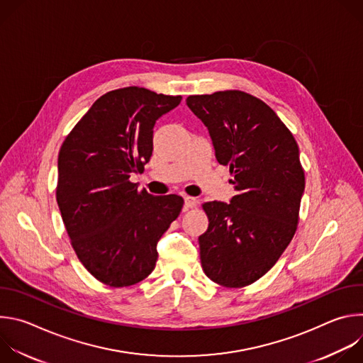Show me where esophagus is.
Returning <instances> with one entry per match:
<instances>
[{"instance_id": "1", "label": "esophagus", "mask_w": 363, "mask_h": 363, "mask_svg": "<svg viewBox=\"0 0 363 363\" xmlns=\"http://www.w3.org/2000/svg\"><path fill=\"white\" fill-rule=\"evenodd\" d=\"M185 208H195L198 205V199L194 196H185Z\"/></svg>"}]
</instances>
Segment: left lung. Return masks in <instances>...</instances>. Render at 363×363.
Listing matches in <instances>:
<instances>
[{
  "label": "left lung",
  "instance_id": "8db88e82",
  "mask_svg": "<svg viewBox=\"0 0 363 363\" xmlns=\"http://www.w3.org/2000/svg\"><path fill=\"white\" fill-rule=\"evenodd\" d=\"M186 105L208 128L237 191L230 203H202V270L223 287L250 286L277 263L297 230L304 191L297 142L269 105L245 91L188 96Z\"/></svg>",
  "mask_w": 363,
  "mask_h": 363
}]
</instances>
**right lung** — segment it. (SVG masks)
<instances>
[{"mask_svg":"<svg viewBox=\"0 0 363 363\" xmlns=\"http://www.w3.org/2000/svg\"><path fill=\"white\" fill-rule=\"evenodd\" d=\"M181 96L129 86L100 96L59 152L56 199L70 244L84 269L109 287L146 279L157 244L184 198L153 196L130 182L152 155L153 126Z\"/></svg>","mask_w":363,"mask_h":363,"instance_id":"obj_1","label":"right lung"}]
</instances>
